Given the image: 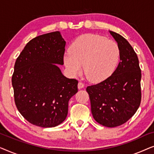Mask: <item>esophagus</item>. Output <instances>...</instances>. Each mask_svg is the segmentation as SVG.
I'll return each instance as SVG.
<instances>
[{
    "label": "esophagus",
    "instance_id": "34e87169",
    "mask_svg": "<svg viewBox=\"0 0 154 154\" xmlns=\"http://www.w3.org/2000/svg\"><path fill=\"white\" fill-rule=\"evenodd\" d=\"M84 84L82 83V82H79V84H78V88H79V89H82V88H84Z\"/></svg>",
    "mask_w": 154,
    "mask_h": 154
}]
</instances>
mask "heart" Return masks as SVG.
Returning a JSON list of instances; mask_svg holds the SVG:
<instances>
[{
    "label": "heart",
    "mask_w": 154,
    "mask_h": 154,
    "mask_svg": "<svg viewBox=\"0 0 154 154\" xmlns=\"http://www.w3.org/2000/svg\"><path fill=\"white\" fill-rule=\"evenodd\" d=\"M120 54L116 41L100 35L85 34L75 40L64 62L71 75L79 74L83 65L84 73L90 81L101 82L114 72Z\"/></svg>",
    "instance_id": "1"
}]
</instances>
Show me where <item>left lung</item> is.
Here are the masks:
<instances>
[{"label": "left lung", "instance_id": "8db88e82", "mask_svg": "<svg viewBox=\"0 0 154 154\" xmlns=\"http://www.w3.org/2000/svg\"><path fill=\"white\" fill-rule=\"evenodd\" d=\"M120 48L119 66L112 75L100 83L88 86L91 111L101 125H123L136 113L141 103V69L136 52L127 40L109 31Z\"/></svg>", "mask_w": 154, "mask_h": 154}]
</instances>
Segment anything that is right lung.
Wrapping results in <instances>:
<instances>
[{
	"label": "right lung",
	"mask_w": 154,
	"mask_h": 154,
	"mask_svg": "<svg viewBox=\"0 0 154 154\" xmlns=\"http://www.w3.org/2000/svg\"><path fill=\"white\" fill-rule=\"evenodd\" d=\"M66 42L60 31L31 40L17 59L12 77L14 102L33 125L52 128L66 119L69 101L78 92L77 80L68 79L64 64Z\"/></svg>",
	"instance_id": "1"
}]
</instances>
